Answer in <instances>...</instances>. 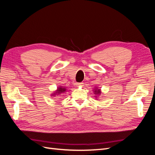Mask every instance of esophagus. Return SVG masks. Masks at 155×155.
<instances>
[{
	"instance_id": "obj_1",
	"label": "esophagus",
	"mask_w": 155,
	"mask_h": 155,
	"mask_svg": "<svg viewBox=\"0 0 155 155\" xmlns=\"http://www.w3.org/2000/svg\"><path fill=\"white\" fill-rule=\"evenodd\" d=\"M83 83L82 82H81V83H76V85L77 86H83Z\"/></svg>"
}]
</instances>
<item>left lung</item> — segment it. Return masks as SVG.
Returning <instances> with one entry per match:
<instances>
[{"label":"left lung","mask_w":155,"mask_h":155,"mask_svg":"<svg viewBox=\"0 0 155 155\" xmlns=\"http://www.w3.org/2000/svg\"><path fill=\"white\" fill-rule=\"evenodd\" d=\"M94 92H95L96 94H100V93H101L100 90H97V91H94Z\"/></svg>","instance_id":"obj_1"}]
</instances>
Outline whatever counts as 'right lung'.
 <instances>
[{"mask_svg": "<svg viewBox=\"0 0 155 155\" xmlns=\"http://www.w3.org/2000/svg\"><path fill=\"white\" fill-rule=\"evenodd\" d=\"M65 91H66V89L64 88H62V87H59L58 88V90H57V94H59V93H62V92H64Z\"/></svg>", "mask_w": 155, "mask_h": 155, "instance_id": "right-lung-1", "label": "right lung"}]
</instances>
